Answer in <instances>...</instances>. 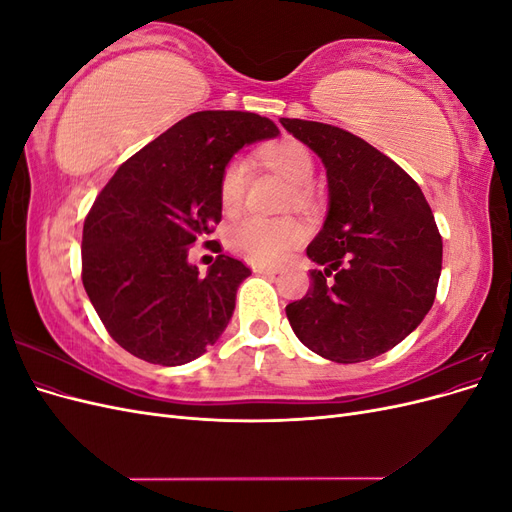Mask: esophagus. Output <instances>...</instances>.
<instances>
[{
    "label": "esophagus",
    "instance_id": "34e87169",
    "mask_svg": "<svg viewBox=\"0 0 512 512\" xmlns=\"http://www.w3.org/2000/svg\"><path fill=\"white\" fill-rule=\"evenodd\" d=\"M252 269H254V273H262V275H275V273H277V269H273V267H262V265H254Z\"/></svg>",
    "mask_w": 512,
    "mask_h": 512
}]
</instances>
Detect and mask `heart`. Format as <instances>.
<instances>
[{
    "instance_id": "1",
    "label": "heart",
    "mask_w": 512,
    "mask_h": 512,
    "mask_svg": "<svg viewBox=\"0 0 512 512\" xmlns=\"http://www.w3.org/2000/svg\"><path fill=\"white\" fill-rule=\"evenodd\" d=\"M265 162L294 185V200H307V185L314 179V158L305 145L297 141H282L262 151ZM247 181H250V164L243 158L226 162L220 177V203L224 211L232 213L243 205ZM305 237L301 222L294 218H260L245 215L228 228V245L245 260L256 265H280L282 260Z\"/></svg>"
}]
</instances>
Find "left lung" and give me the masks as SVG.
<instances>
[{
    "mask_svg": "<svg viewBox=\"0 0 512 512\" xmlns=\"http://www.w3.org/2000/svg\"><path fill=\"white\" fill-rule=\"evenodd\" d=\"M282 126L327 168L329 213L307 256L301 301L286 305L301 342L335 363H361L395 348L436 299L442 237L418 183L342 128L286 119Z\"/></svg>",
    "mask_w": 512,
    "mask_h": 512,
    "instance_id": "obj_1",
    "label": "left lung"
}]
</instances>
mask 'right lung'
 <instances>
[{"mask_svg": "<svg viewBox=\"0 0 512 512\" xmlns=\"http://www.w3.org/2000/svg\"><path fill=\"white\" fill-rule=\"evenodd\" d=\"M277 134L256 113L200 111L136 151L104 185L85 218L81 277L123 350L173 367L218 342L252 271L220 254L200 277L188 252L222 220L226 162Z\"/></svg>", "mask_w": 512, "mask_h": 512, "instance_id": "right-lung-1", "label": "right lung"}]
</instances>
